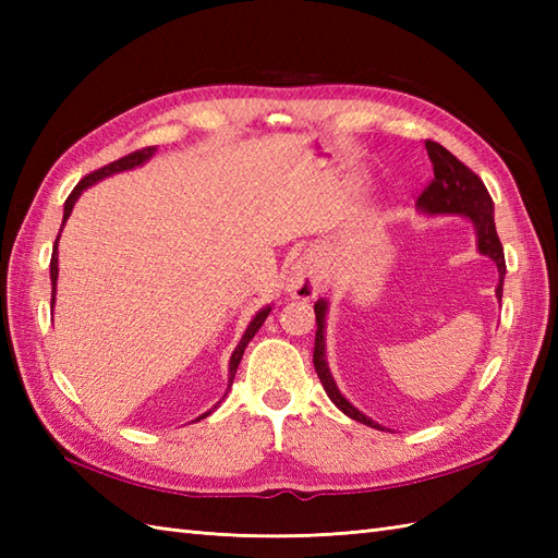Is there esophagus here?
Here are the masks:
<instances>
[{
	"instance_id": "esophagus-1",
	"label": "esophagus",
	"mask_w": 558,
	"mask_h": 558,
	"mask_svg": "<svg viewBox=\"0 0 558 558\" xmlns=\"http://www.w3.org/2000/svg\"><path fill=\"white\" fill-rule=\"evenodd\" d=\"M322 286V278H318V270L314 260L310 258H298L288 270L286 290L294 300H312Z\"/></svg>"
}]
</instances>
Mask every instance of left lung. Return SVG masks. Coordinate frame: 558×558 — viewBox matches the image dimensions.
Wrapping results in <instances>:
<instances>
[{
  "label": "left lung",
  "instance_id": "8db88e82",
  "mask_svg": "<svg viewBox=\"0 0 558 558\" xmlns=\"http://www.w3.org/2000/svg\"><path fill=\"white\" fill-rule=\"evenodd\" d=\"M426 153H429V160L434 165V180L429 186L424 189L417 198V208L426 216H465L472 225H475L477 232V248L480 254L489 256L496 268H499V286H496V298L501 302L504 294V276H506V258H504V246L499 234H496V225H494V201L487 192V186L480 180V177L472 172L468 165H462L453 153L446 150L441 144L436 141H426ZM326 312H328V302L318 300L314 304V314H316V340H314V366L316 374L322 378L324 390L328 398L333 400V405L342 410L348 417L357 420L366 426H374V429L384 432L381 424H376L374 420L366 417L352 402L340 393L333 376H330L328 362H326Z\"/></svg>",
  "mask_w": 558,
  "mask_h": 558
}]
</instances>
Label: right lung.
Segmentation results:
<instances>
[{"label": "right lung", "instance_id": "right-lung-1", "mask_svg": "<svg viewBox=\"0 0 558 558\" xmlns=\"http://www.w3.org/2000/svg\"><path fill=\"white\" fill-rule=\"evenodd\" d=\"M158 148L156 146H148V148H141V150H134V153H129V156H124V158H120V160H114V162H110V165H105V168H100V170H96V172H90V174H86L83 177V180L74 186V192L69 194V198L64 201V220H62V228H64V222H66V218L71 216V208H74V204H76V198L81 196V192L83 189H88L90 184H96V182H100V180H105V177H110V174H114V172H124V170H132V168H138V165H144L153 153H156ZM62 232V230H59ZM57 242H59V234H57V240H54V246H52V260H50V278H52V306H54V286H57V272H59V268H57ZM270 314V306H266V310H260L254 318H252V324L246 326V330H244V336H242V340H240V345L234 348V352H232V357H230V384L228 386H232V381H234V374H236V366H240V362H242V354H244V350H246V345H248V340H252L254 336H256V330L264 326V322H266V316ZM230 390V388H228ZM220 405V402H218ZM216 405V408H218ZM213 408V410H216ZM213 410H208L206 414H201L198 420H204V417H208V414L213 412Z\"/></svg>", "mask_w": 558, "mask_h": 558}]
</instances>
